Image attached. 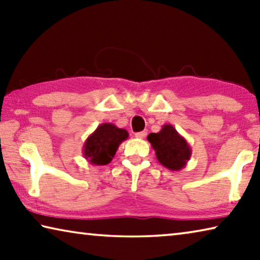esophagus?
<instances>
[{
    "instance_id": "esophagus-1",
    "label": "esophagus",
    "mask_w": 260,
    "mask_h": 260,
    "mask_svg": "<svg viewBox=\"0 0 260 260\" xmlns=\"http://www.w3.org/2000/svg\"><path fill=\"white\" fill-rule=\"evenodd\" d=\"M147 131H142V132H139V133H135V138L138 139H144L147 136Z\"/></svg>"
}]
</instances>
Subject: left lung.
<instances>
[{
  "label": "left lung",
  "instance_id": "1",
  "mask_svg": "<svg viewBox=\"0 0 260 260\" xmlns=\"http://www.w3.org/2000/svg\"><path fill=\"white\" fill-rule=\"evenodd\" d=\"M148 141L156 152L158 161L171 171L182 170L190 159V146L172 125H164L158 133H150Z\"/></svg>",
  "mask_w": 260,
  "mask_h": 260
}]
</instances>
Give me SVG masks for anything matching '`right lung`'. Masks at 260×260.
Returning a JSON list of instances; mask_svg holds the SVG:
<instances>
[{"label":"right lung","instance_id":"1","mask_svg":"<svg viewBox=\"0 0 260 260\" xmlns=\"http://www.w3.org/2000/svg\"><path fill=\"white\" fill-rule=\"evenodd\" d=\"M128 138V132L111 122L101 124L88 136L82 147L83 157L91 165L102 166L112 160L120 143Z\"/></svg>","mask_w":260,"mask_h":260}]
</instances>
